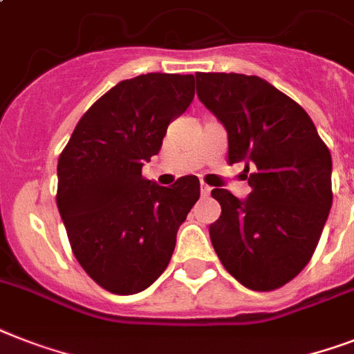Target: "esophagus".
<instances>
[{"instance_id":"1","label":"esophagus","mask_w":354,"mask_h":354,"mask_svg":"<svg viewBox=\"0 0 354 354\" xmlns=\"http://www.w3.org/2000/svg\"><path fill=\"white\" fill-rule=\"evenodd\" d=\"M211 187L209 185H205V183H202V187H200V192H202V196H209V194H211Z\"/></svg>"}]
</instances>
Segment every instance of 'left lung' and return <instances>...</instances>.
I'll use <instances>...</instances> for the list:
<instances>
[{
	"instance_id": "left-lung-1",
	"label": "left lung",
	"mask_w": 354,
	"mask_h": 354,
	"mask_svg": "<svg viewBox=\"0 0 354 354\" xmlns=\"http://www.w3.org/2000/svg\"><path fill=\"white\" fill-rule=\"evenodd\" d=\"M200 102L223 123L227 162H245L252 191L212 189L209 234L229 274L252 291L286 286L309 263L333 203L331 152L295 100L258 76L198 73Z\"/></svg>"
}]
</instances>
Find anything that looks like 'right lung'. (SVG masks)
I'll list each match as a JSON object with an SVG mask.
<instances>
[{
  "mask_svg": "<svg viewBox=\"0 0 354 354\" xmlns=\"http://www.w3.org/2000/svg\"><path fill=\"white\" fill-rule=\"evenodd\" d=\"M194 97L192 74L123 80L77 122L57 160L56 203L83 271L114 295L154 283L200 198L196 176L162 187L142 176L169 123Z\"/></svg>",
  "mask_w": 354,
  "mask_h": 354,
  "instance_id": "1",
  "label": "right lung"
}]
</instances>
